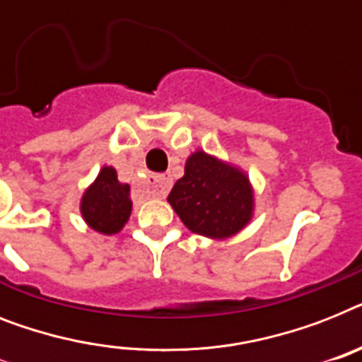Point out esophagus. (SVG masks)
Instances as JSON below:
<instances>
[{
	"label": "esophagus",
	"mask_w": 362,
	"mask_h": 362,
	"mask_svg": "<svg viewBox=\"0 0 362 362\" xmlns=\"http://www.w3.org/2000/svg\"><path fill=\"white\" fill-rule=\"evenodd\" d=\"M173 178L169 173H163V175H156L151 178V189L154 197H165L171 189Z\"/></svg>",
	"instance_id": "obj_1"
}]
</instances>
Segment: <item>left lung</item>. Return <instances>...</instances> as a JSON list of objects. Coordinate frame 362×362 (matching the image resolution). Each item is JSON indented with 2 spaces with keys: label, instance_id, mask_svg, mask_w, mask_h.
<instances>
[{
  "label": "left lung",
  "instance_id": "8db88e82",
  "mask_svg": "<svg viewBox=\"0 0 362 362\" xmlns=\"http://www.w3.org/2000/svg\"><path fill=\"white\" fill-rule=\"evenodd\" d=\"M167 201L191 232L214 240L242 230L251 221L255 204L245 173L202 151L187 158L186 173Z\"/></svg>",
  "mask_w": 362,
  "mask_h": 362
}]
</instances>
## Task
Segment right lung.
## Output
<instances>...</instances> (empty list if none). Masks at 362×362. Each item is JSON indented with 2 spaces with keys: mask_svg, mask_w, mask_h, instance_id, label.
I'll return each mask as SVG.
<instances>
[{
  "mask_svg": "<svg viewBox=\"0 0 362 362\" xmlns=\"http://www.w3.org/2000/svg\"><path fill=\"white\" fill-rule=\"evenodd\" d=\"M132 214L130 186L117 180L113 167H104L95 184L83 193L81 216L100 234H117Z\"/></svg>",
  "mask_w": 362,
  "mask_h": 362,
  "instance_id": "obj_1",
  "label": "right lung"
}]
</instances>
